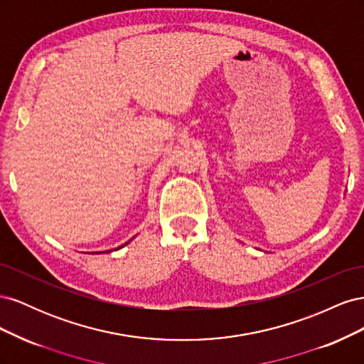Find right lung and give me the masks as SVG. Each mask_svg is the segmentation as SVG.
Wrapping results in <instances>:
<instances>
[{
	"label": "right lung",
	"instance_id": "1",
	"mask_svg": "<svg viewBox=\"0 0 364 364\" xmlns=\"http://www.w3.org/2000/svg\"><path fill=\"white\" fill-rule=\"evenodd\" d=\"M132 240H134V238H132ZM127 243H129V241H127ZM127 243H126V245H127ZM126 245H123V246H119V247H117V250H118V249H121V247H124ZM114 250H115V249H114ZM95 253H97V252H95Z\"/></svg>",
	"mask_w": 364,
	"mask_h": 364
}]
</instances>
